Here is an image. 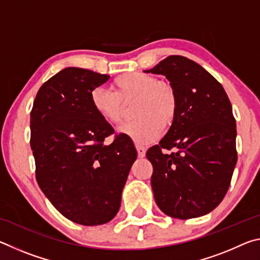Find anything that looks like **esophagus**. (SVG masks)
<instances>
[{
  "instance_id": "1",
  "label": "esophagus",
  "mask_w": 260,
  "mask_h": 260,
  "mask_svg": "<svg viewBox=\"0 0 260 260\" xmlns=\"http://www.w3.org/2000/svg\"><path fill=\"white\" fill-rule=\"evenodd\" d=\"M136 150H138V155L140 158H143L144 156H146V150L147 149L144 148L143 146H140V144H136Z\"/></svg>"
}]
</instances>
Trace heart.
<instances>
[{
	"instance_id": "b5f03b06",
	"label": "heart",
	"mask_w": 260,
	"mask_h": 260,
	"mask_svg": "<svg viewBox=\"0 0 260 260\" xmlns=\"http://www.w3.org/2000/svg\"><path fill=\"white\" fill-rule=\"evenodd\" d=\"M112 89L94 88L90 104L94 111L110 125L122 119L124 103L136 99L133 113L138 117L120 127V132L136 143L148 144L159 138L165 127L173 124L178 114L177 91L169 82H162L152 74L129 72L117 77Z\"/></svg>"
}]
</instances>
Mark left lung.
<instances>
[{
  "label": "left lung",
  "mask_w": 260,
  "mask_h": 260,
  "mask_svg": "<svg viewBox=\"0 0 260 260\" xmlns=\"http://www.w3.org/2000/svg\"><path fill=\"white\" fill-rule=\"evenodd\" d=\"M146 72L165 76L179 101L172 126L146 153L155 201L170 217H202L223 200L237 161L230 99L217 79L183 56L166 57Z\"/></svg>",
  "instance_id": "obj_1"
}]
</instances>
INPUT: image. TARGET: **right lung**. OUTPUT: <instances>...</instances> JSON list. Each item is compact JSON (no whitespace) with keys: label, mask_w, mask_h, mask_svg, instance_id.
Wrapping results in <instances>:
<instances>
[{"label":"right lung","mask_w":260,"mask_h":260,"mask_svg":"<svg viewBox=\"0 0 260 260\" xmlns=\"http://www.w3.org/2000/svg\"><path fill=\"white\" fill-rule=\"evenodd\" d=\"M108 74L67 68L39 89L30 111L35 177L47 199L71 221L102 225L120 208L121 191L138 152L125 134L96 113L90 93Z\"/></svg>","instance_id":"right-lung-1"}]
</instances>
